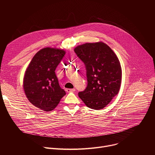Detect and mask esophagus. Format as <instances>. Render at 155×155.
<instances>
[{
	"instance_id": "obj_1",
	"label": "esophagus",
	"mask_w": 155,
	"mask_h": 155,
	"mask_svg": "<svg viewBox=\"0 0 155 155\" xmlns=\"http://www.w3.org/2000/svg\"><path fill=\"white\" fill-rule=\"evenodd\" d=\"M66 91L68 93H72V92H74L75 91V89H66Z\"/></svg>"
}]
</instances>
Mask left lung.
<instances>
[{"label":"left lung","mask_w":155,"mask_h":155,"mask_svg":"<svg viewBox=\"0 0 155 155\" xmlns=\"http://www.w3.org/2000/svg\"><path fill=\"white\" fill-rule=\"evenodd\" d=\"M74 51L85 65L87 81L78 96L87 107L102 109L120 90L122 72L118 58L103 42L86 43Z\"/></svg>","instance_id":"left-lung-1"}]
</instances>
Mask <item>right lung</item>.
Returning <instances> with one entry per match:
<instances>
[{"label": "right lung", "instance_id": "add662e5", "mask_svg": "<svg viewBox=\"0 0 155 155\" xmlns=\"http://www.w3.org/2000/svg\"><path fill=\"white\" fill-rule=\"evenodd\" d=\"M65 53L59 49H41L33 57L26 71L23 81L25 94L31 104L44 111L53 110L66 94L55 74Z\"/></svg>", "mask_w": 155, "mask_h": 155}]
</instances>
